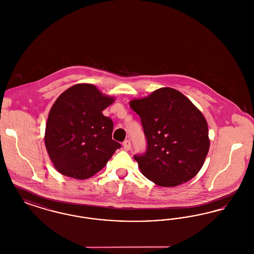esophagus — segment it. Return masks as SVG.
I'll return each mask as SVG.
<instances>
[{
	"mask_svg": "<svg viewBox=\"0 0 254 254\" xmlns=\"http://www.w3.org/2000/svg\"><path fill=\"white\" fill-rule=\"evenodd\" d=\"M123 146H124V148L126 149V150H129L130 149V147H131V142H130V140H126V141H124V143H123Z\"/></svg>",
	"mask_w": 254,
	"mask_h": 254,
	"instance_id": "34e87169",
	"label": "esophagus"
}]
</instances>
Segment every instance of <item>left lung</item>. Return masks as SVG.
Here are the masks:
<instances>
[{
  "label": "left lung",
  "mask_w": 254,
  "mask_h": 254,
  "mask_svg": "<svg viewBox=\"0 0 254 254\" xmlns=\"http://www.w3.org/2000/svg\"><path fill=\"white\" fill-rule=\"evenodd\" d=\"M146 139L145 153L136 154L141 172L161 187H175L193 178L209 148L205 117L193 104L170 87L133 100Z\"/></svg>",
  "instance_id": "1"
}]
</instances>
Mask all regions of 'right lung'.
Returning a JSON list of instances; mask_svg holds the SVG:
<instances>
[{
	"label": "right lung",
	"instance_id": "right-lung-1",
	"mask_svg": "<svg viewBox=\"0 0 254 254\" xmlns=\"http://www.w3.org/2000/svg\"><path fill=\"white\" fill-rule=\"evenodd\" d=\"M113 101L88 84L73 85L58 97L49 111L45 143L63 175L89 178L121 147L112 140L113 122L102 113Z\"/></svg>",
	"mask_w": 254,
	"mask_h": 254
}]
</instances>
